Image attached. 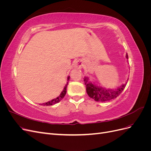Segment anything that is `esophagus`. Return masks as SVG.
Listing matches in <instances>:
<instances>
[{
  "instance_id": "obj_1",
  "label": "esophagus",
  "mask_w": 151,
  "mask_h": 151,
  "mask_svg": "<svg viewBox=\"0 0 151 151\" xmlns=\"http://www.w3.org/2000/svg\"><path fill=\"white\" fill-rule=\"evenodd\" d=\"M75 67L77 68H82L83 67V63H82L81 61H77L75 63Z\"/></svg>"
}]
</instances>
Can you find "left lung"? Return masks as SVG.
<instances>
[{"label":"left lung","instance_id":"8db88e82","mask_svg":"<svg viewBox=\"0 0 151 151\" xmlns=\"http://www.w3.org/2000/svg\"><path fill=\"white\" fill-rule=\"evenodd\" d=\"M126 58L129 59V57L127 53ZM84 84L86 87V92L88 96L96 101L104 102L108 101L111 99H113L118 97L125 89L129 79L125 82V84L118 87L115 89H106L102 87L98 86L94 84L92 82L89 80V77H85L84 78Z\"/></svg>","mask_w":151,"mask_h":151}]
</instances>
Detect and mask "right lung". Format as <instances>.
<instances>
[{
	"label": "right lung",
	"instance_id": "right-lung-1",
	"mask_svg": "<svg viewBox=\"0 0 151 151\" xmlns=\"http://www.w3.org/2000/svg\"><path fill=\"white\" fill-rule=\"evenodd\" d=\"M69 78H70V76H68L67 77V83L65 86L64 89H63V90L62 91V93H60V94L58 96L57 98H56L55 99H53L52 100H51V101H49L47 103H43L41 105H43V106H51V105H53V104H57L58 103L60 102L61 100L64 98L65 95L66 94V92H67V85H68V80H69Z\"/></svg>",
	"mask_w": 151,
	"mask_h": 151
}]
</instances>
